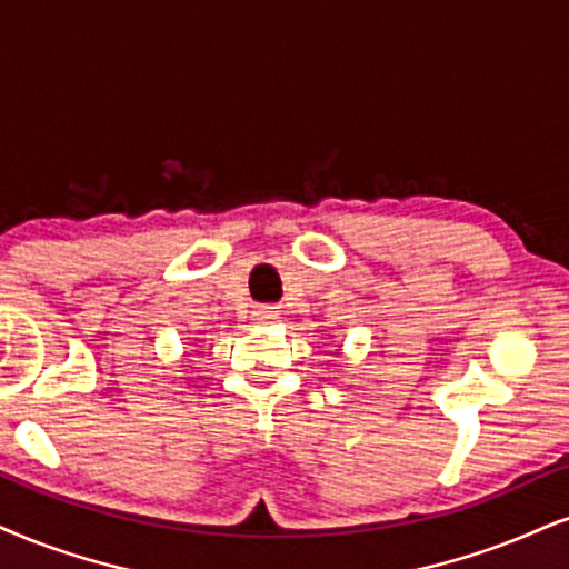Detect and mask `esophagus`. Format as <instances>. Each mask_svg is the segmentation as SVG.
<instances>
[{"label":"esophagus","instance_id":"esophagus-1","mask_svg":"<svg viewBox=\"0 0 569 569\" xmlns=\"http://www.w3.org/2000/svg\"><path fill=\"white\" fill-rule=\"evenodd\" d=\"M277 317H279V313L273 311L271 306H258L256 311H252V319H256L258 325H266V321H273Z\"/></svg>","mask_w":569,"mask_h":569}]
</instances>
